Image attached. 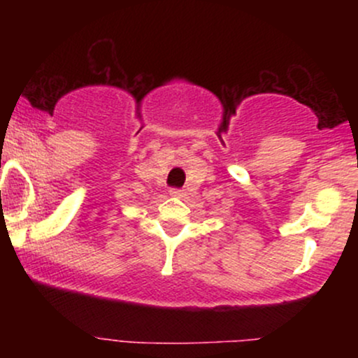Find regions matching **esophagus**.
Returning a JSON list of instances; mask_svg holds the SVG:
<instances>
[{"label": "esophagus", "instance_id": "1", "mask_svg": "<svg viewBox=\"0 0 358 358\" xmlns=\"http://www.w3.org/2000/svg\"><path fill=\"white\" fill-rule=\"evenodd\" d=\"M183 190H178V188H171L170 190V196H182Z\"/></svg>", "mask_w": 358, "mask_h": 358}]
</instances>
